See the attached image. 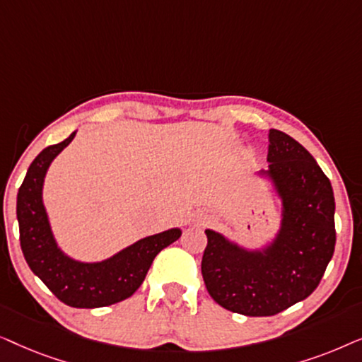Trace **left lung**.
Instances as JSON below:
<instances>
[{"mask_svg": "<svg viewBox=\"0 0 362 362\" xmlns=\"http://www.w3.org/2000/svg\"><path fill=\"white\" fill-rule=\"evenodd\" d=\"M269 170L281 197V227L264 250H245L214 230L201 272L212 300L245 316H272L320 285L334 252V196L315 158L290 135L269 132Z\"/></svg>", "mask_w": 362, "mask_h": 362, "instance_id": "obj_1", "label": "left lung"}]
</instances>
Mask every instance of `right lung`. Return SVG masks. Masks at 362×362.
I'll list each match as a JSON object with an SVG mask.
<instances>
[{"label":"right lung","instance_id":"1","mask_svg":"<svg viewBox=\"0 0 362 362\" xmlns=\"http://www.w3.org/2000/svg\"><path fill=\"white\" fill-rule=\"evenodd\" d=\"M66 140L39 153L18 191L16 216L21 250L29 269L62 303L74 308H100L128 298L140 288L155 257L180 239V229H170L135 242L110 259L83 264L64 255L49 226L42 204V185L54 158L74 140Z\"/></svg>","mask_w":362,"mask_h":362}]
</instances>
